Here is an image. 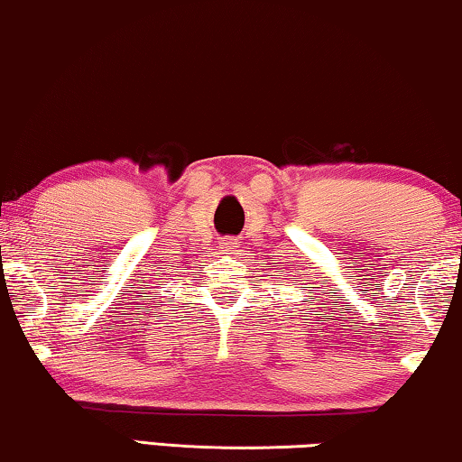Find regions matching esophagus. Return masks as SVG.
Wrapping results in <instances>:
<instances>
[{
	"instance_id": "1",
	"label": "esophagus",
	"mask_w": 462,
	"mask_h": 462,
	"mask_svg": "<svg viewBox=\"0 0 462 462\" xmlns=\"http://www.w3.org/2000/svg\"><path fill=\"white\" fill-rule=\"evenodd\" d=\"M223 248L229 250V252H236L237 242H236V239H233V237H225V239H223Z\"/></svg>"
}]
</instances>
